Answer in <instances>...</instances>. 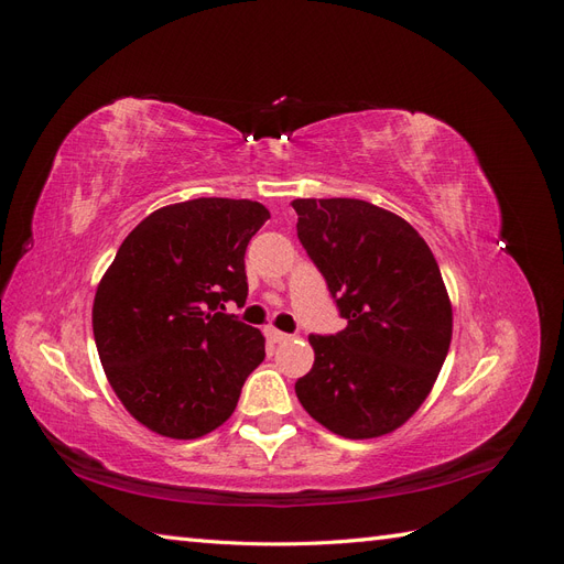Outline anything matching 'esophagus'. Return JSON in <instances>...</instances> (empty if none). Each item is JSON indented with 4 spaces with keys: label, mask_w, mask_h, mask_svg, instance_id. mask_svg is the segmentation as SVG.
<instances>
[{
    "label": "esophagus",
    "mask_w": 564,
    "mask_h": 564,
    "mask_svg": "<svg viewBox=\"0 0 564 564\" xmlns=\"http://www.w3.org/2000/svg\"><path fill=\"white\" fill-rule=\"evenodd\" d=\"M268 336H270L272 344H286V340L292 338V336H289V334H284V332H278V329H268Z\"/></svg>",
    "instance_id": "esophagus-1"
}]
</instances>
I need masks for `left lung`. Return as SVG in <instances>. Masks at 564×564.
Instances as JSON below:
<instances>
[{"mask_svg": "<svg viewBox=\"0 0 564 564\" xmlns=\"http://www.w3.org/2000/svg\"><path fill=\"white\" fill-rule=\"evenodd\" d=\"M292 204L299 240L348 322L308 336L315 365L296 381L299 402L336 435H386L429 398L449 350L452 303L435 256L404 218L365 199Z\"/></svg>", "mask_w": 564, "mask_h": 564, "instance_id": "left-lung-1", "label": "left lung"}]
</instances>
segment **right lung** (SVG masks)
Listing matches in <instances>:
<instances>
[{"instance_id":"right-lung-1","label":"right lung","mask_w":564,"mask_h":564,"mask_svg":"<svg viewBox=\"0 0 564 564\" xmlns=\"http://www.w3.org/2000/svg\"><path fill=\"white\" fill-rule=\"evenodd\" d=\"M268 218L261 202L197 197L152 212L117 249L94 299V338L145 429L195 440L235 412L265 340L224 311L247 301V245Z\"/></svg>"}]
</instances>
